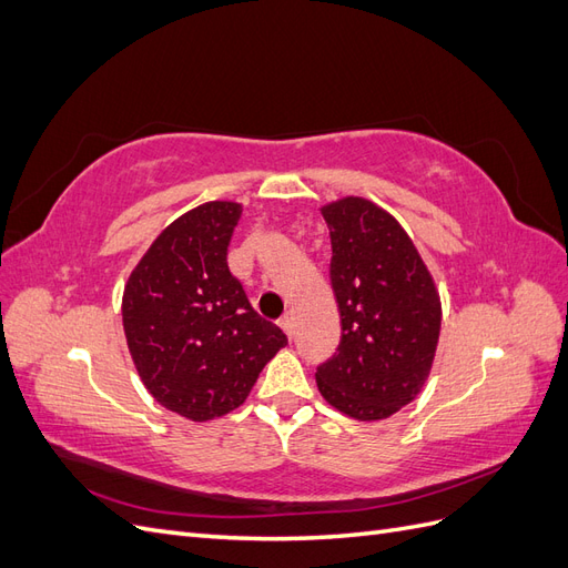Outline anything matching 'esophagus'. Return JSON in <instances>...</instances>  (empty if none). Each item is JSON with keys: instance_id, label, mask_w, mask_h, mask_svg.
<instances>
[{"instance_id": "34e87169", "label": "esophagus", "mask_w": 568, "mask_h": 568, "mask_svg": "<svg viewBox=\"0 0 568 568\" xmlns=\"http://www.w3.org/2000/svg\"><path fill=\"white\" fill-rule=\"evenodd\" d=\"M280 326H282L284 334H286L288 338H294V322H291V317H288V315H284V317L280 320Z\"/></svg>"}]
</instances>
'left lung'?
Returning a JSON list of instances; mask_svg holds the SVG:
<instances>
[{"mask_svg": "<svg viewBox=\"0 0 568 568\" xmlns=\"http://www.w3.org/2000/svg\"><path fill=\"white\" fill-rule=\"evenodd\" d=\"M332 236L338 353L317 367L322 398L357 422H382L422 393L440 336V294L417 246L382 205H322Z\"/></svg>", "mask_w": 568, "mask_h": 568, "instance_id": "left-lung-1", "label": "left lung"}]
</instances>
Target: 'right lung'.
<instances>
[{
	"label": "right lung",
	"instance_id": "obj_1",
	"mask_svg": "<svg viewBox=\"0 0 568 568\" xmlns=\"http://www.w3.org/2000/svg\"><path fill=\"white\" fill-rule=\"evenodd\" d=\"M244 205L209 201L153 239L123 291V329L136 374L165 409L211 422L244 405L286 346L227 265Z\"/></svg>",
	"mask_w": 568,
	"mask_h": 568
}]
</instances>
